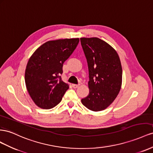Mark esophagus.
<instances>
[{
  "instance_id": "34e87169",
  "label": "esophagus",
  "mask_w": 153,
  "mask_h": 153,
  "mask_svg": "<svg viewBox=\"0 0 153 153\" xmlns=\"http://www.w3.org/2000/svg\"><path fill=\"white\" fill-rule=\"evenodd\" d=\"M72 87L74 88H78V87H79V85H76V84H72Z\"/></svg>"
}]
</instances>
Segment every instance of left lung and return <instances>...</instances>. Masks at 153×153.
Wrapping results in <instances>:
<instances>
[{
    "mask_svg": "<svg viewBox=\"0 0 153 153\" xmlns=\"http://www.w3.org/2000/svg\"><path fill=\"white\" fill-rule=\"evenodd\" d=\"M88 63L89 94L81 102L89 110H105L117 97L121 88L123 69L116 51L98 38H81Z\"/></svg>",
    "mask_w": 153,
    "mask_h": 153,
    "instance_id": "8db88e82",
    "label": "left lung"
}]
</instances>
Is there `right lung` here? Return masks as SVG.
Instances as JSON below:
<instances>
[{"label": "right lung", "instance_id": "obj_1", "mask_svg": "<svg viewBox=\"0 0 153 153\" xmlns=\"http://www.w3.org/2000/svg\"><path fill=\"white\" fill-rule=\"evenodd\" d=\"M79 42V38L47 42L30 56L26 66L25 82L29 95L39 108L51 109L62 101L69 88L60 76L63 64Z\"/></svg>", "mask_w": 153, "mask_h": 153}]
</instances>
